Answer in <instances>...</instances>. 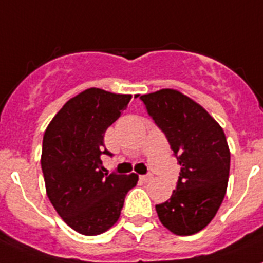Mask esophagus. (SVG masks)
I'll use <instances>...</instances> for the list:
<instances>
[{
  "label": "esophagus",
  "instance_id": "obj_1",
  "mask_svg": "<svg viewBox=\"0 0 263 263\" xmlns=\"http://www.w3.org/2000/svg\"><path fill=\"white\" fill-rule=\"evenodd\" d=\"M140 179L142 181V182H149V181H152V179H153V176H152V174H147V176H141Z\"/></svg>",
  "mask_w": 263,
  "mask_h": 263
}]
</instances>
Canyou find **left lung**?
Here are the masks:
<instances>
[{
	"label": "left lung",
	"instance_id": "left-lung-1",
	"mask_svg": "<svg viewBox=\"0 0 263 263\" xmlns=\"http://www.w3.org/2000/svg\"><path fill=\"white\" fill-rule=\"evenodd\" d=\"M181 165L177 189L156 205L163 226L177 235L201 232L218 212L228 189L230 150L219 123L196 101L174 89L141 96Z\"/></svg>",
	"mask_w": 263,
	"mask_h": 263
}]
</instances>
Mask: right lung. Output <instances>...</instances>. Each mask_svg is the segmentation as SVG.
Instances as JSON below:
<instances>
[{
	"label": "right lung",
	"mask_w": 263,
	"mask_h": 263,
	"mask_svg": "<svg viewBox=\"0 0 263 263\" xmlns=\"http://www.w3.org/2000/svg\"><path fill=\"white\" fill-rule=\"evenodd\" d=\"M132 100L90 87L70 98L53 117L42 141L41 167L46 194L66 225L98 235L118 221L125 196L138 176L107 174L101 156L104 134Z\"/></svg>",
	"instance_id": "obj_1"
}]
</instances>
